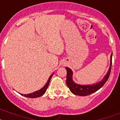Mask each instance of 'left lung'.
I'll use <instances>...</instances> for the list:
<instances>
[{
	"label": "left lung",
	"instance_id": "obj_1",
	"mask_svg": "<svg viewBox=\"0 0 120 120\" xmlns=\"http://www.w3.org/2000/svg\"><path fill=\"white\" fill-rule=\"evenodd\" d=\"M112 60V53L110 55V63L109 69L106 74L104 76L103 79L97 83L90 84V85H80V84L75 83L72 80V75H73L72 71L68 67H66L65 68L67 71L66 83L68 88L70 90V91L75 95L84 96L92 94L95 91H98L101 88H102V86L105 84V83L109 77L110 71H111Z\"/></svg>",
	"mask_w": 120,
	"mask_h": 120
}]
</instances>
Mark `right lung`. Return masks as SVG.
<instances>
[{
  "mask_svg": "<svg viewBox=\"0 0 120 120\" xmlns=\"http://www.w3.org/2000/svg\"><path fill=\"white\" fill-rule=\"evenodd\" d=\"M54 73L51 74L50 75V77H49V79H48V81L46 82V83L45 85V86H43V88H41V89L38 90V91H36L35 92H33L32 93H29V94H21V95H23L25 97H27V98H38L40 97V96H41L42 95L45 94V93L46 92V90L48 88V85L49 84V82H50V80L51 79V77H52V75L54 74Z\"/></svg>",
  "mask_w": 120,
  "mask_h": 120,
  "instance_id": "right-lung-1",
  "label": "right lung"
}]
</instances>
